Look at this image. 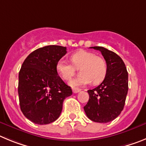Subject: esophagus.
Instances as JSON below:
<instances>
[{"mask_svg":"<svg viewBox=\"0 0 146 146\" xmlns=\"http://www.w3.org/2000/svg\"><path fill=\"white\" fill-rule=\"evenodd\" d=\"M80 91H81V89H78V88H73V93H75V94H76V93L79 92Z\"/></svg>","mask_w":146,"mask_h":146,"instance_id":"obj_1","label":"esophagus"}]
</instances>
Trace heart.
Here are the masks:
<instances>
[{
	"instance_id": "b5f03b06",
	"label": "heart",
	"mask_w": 146,
	"mask_h": 146,
	"mask_svg": "<svg viewBox=\"0 0 146 146\" xmlns=\"http://www.w3.org/2000/svg\"><path fill=\"white\" fill-rule=\"evenodd\" d=\"M70 60L73 65L62 59L59 60L56 65V70L62 79L70 81L74 76L76 69L80 68L81 76L70 83L73 87L89 84L92 81L98 84L105 79L107 75L106 60L93 52L80 50L71 55Z\"/></svg>"
}]
</instances>
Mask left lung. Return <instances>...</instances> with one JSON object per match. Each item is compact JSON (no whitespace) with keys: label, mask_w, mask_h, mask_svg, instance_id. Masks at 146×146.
<instances>
[{"label":"left lung","mask_w":146,"mask_h":146,"mask_svg":"<svg viewBox=\"0 0 146 146\" xmlns=\"http://www.w3.org/2000/svg\"><path fill=\"white\" fill-rule=\"evenodd\" d=\"M99 50L107 62L106 78L98 86L88 90L89 99L84 107L87 117L99 123H107L118 117L124 109L128 92V73L119 55L102 46Z\"/></svg>","instance_id":"1"}]
</instances>
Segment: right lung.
<instances>
[{
	"mask_svg": "<svg viewBox=\"0 0 146 146\" xmlns=\"http://www.w3.org/2000/svg\"><path fill=\"white\" fill-rule=\"evenodd\" d=\"M66 53V47L46 46L30 54L22 63L18 84L19 105L25 116L35 124L57 120L64 100L73 93L56 70L57 62Z\"/></svg>",
	"mask_w": 146,
	"mask_h": 146,
	"instance_id": "right-lung-1",
	"label": "right lung"
}]
</instances>
